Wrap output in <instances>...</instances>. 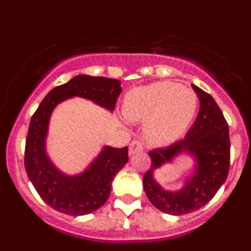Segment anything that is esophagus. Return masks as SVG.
Here are the masks:
<instances>
[{
  "label": "esophagus",
  "instance_id": "obj_1",
  "mask_svg": "<svg viewBox=\"0 0 251 251\" xmlns=\"http://www.w3.org/2000/svg\"><path fill=\"white\" fill-rule=\"evenodd\" d=\"M145 150V146L142 143L141 141H132L129 145V154L133 156V154H136V153L142 152V151Z\"/></svg>",
  "mask_w": 251,
  "mask_h": 251
}]
</instances>
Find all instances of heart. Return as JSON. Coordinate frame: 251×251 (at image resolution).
Here are the masks:
<instances>
[{
	"label": "heart",
	"instance_id": "heart-1",
	"mask_svg": "<svg viewBox=\"0 0 251 251\" xmlns=\"http://www.w3.org/2000/svg\"><path fill=\"white\" fill-rule=\"evenodd\" d=\"M197 95L175 81H158L130 90L124 114L134 122L146 121V134L152 143L167 145L181 137L194 119Z\"/></svg>",
	"mask_w": 251,
	"mask_h": 251
}]
</instances>
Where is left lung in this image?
Here are the masks:
<instances>
[{"label": "left lung", "mask_w": 251, "mask_h": 251, "mask_svg": "<svg viewBox=\"0 0 251 251\" xmlns=\"http://www.w3.org/2000/svg\"><path fill=\"white\" fill-rule=\"evenodd\" d=\"M200 100L196 121L183 139L165 148L148 152L151 167L143 176V188L148 200L158 210L170 215H185L205 206L216 195L229 175V126L211 95L192 85ZM192 152L198 165L194 176L177 193L164 190L152 178V171L181 151Z\"/></svg>", "instance_id": "8db88e82"}]
</instances>
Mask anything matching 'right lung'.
Segmentation results:
<instances>
[{
    "mask_svg": "<svg viewBox=\"0 0 251 251\" xmlns=\"http://www.w3.org/2000/svg\"><path fill=\"white\" fill-rule=\"evenodd\" d=\"M122 92L117 79L77 75L49 92L34 113L25 146V170L40 197L59 212L81 216L92 214L108 200L112 181L128 162V148L104 147L98 158L79 176H65L56 170L45 152L50 114L64 99L81 97L113 110Z\"/></svg>",
    "mask_w": 251,
    "mask_h": 251,
    "instance_id": "add662e5",
    "label": "right lung"
}]
</instances>
